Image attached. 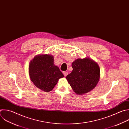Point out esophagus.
I'll use <instances>...</instances> for the list:
<instances>
[{"label": "esophagus", "mask_w": 129, "mask_h": 129, "mask_svg": "<svg viewBox=\"0 0 129 129\" xmlns=\"http://www.w3.org/2000/svg\"><path fill=\"white\" fill-rule=\"evenodd\" d=\"M63 74H64V75L65 76H66L67 75L68 72H66V71H64V72H63Z\"/></svg>", "instance_id": "34e87169"}]
</instances>
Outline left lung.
<instances>
[{
    "instance_id": "8db88e82",
    "label": "left lung",
    "mask_w": 129,
    "mask_h": 129,
    "mask_svg": "<svg viewBox=\"0 0 129 129\" xmlns=\"http://www.w3.org/2000/svg\"><path fill=\"white\" fill-rule=\"evenodd\" d=\"M73 70L66 77L77 95L87 94L97 85L100 77L98 64L90 58L76 59L72 63Z\"/></svg>"
}]
</instances>
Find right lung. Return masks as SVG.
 Wrapping results in <instances>:
<instances>
[{
	"mask_svg": "<svg viewBox=\"0 0 129 129\" xmlns=\"http://www.w3.org/2000/svg\"><path fill=\"white\" fill-rule=\"evenodd\" d=\"M54 62L52 55L39 54L30 61L29 65L31 81L37 88L47 93L53 89L60 78L64 77Z\"/></svg>",
	"mask_w": 129,
	"mask_h": 129,
	"instance_id": "1",
	"label": "right lung"
}]
</instances>
